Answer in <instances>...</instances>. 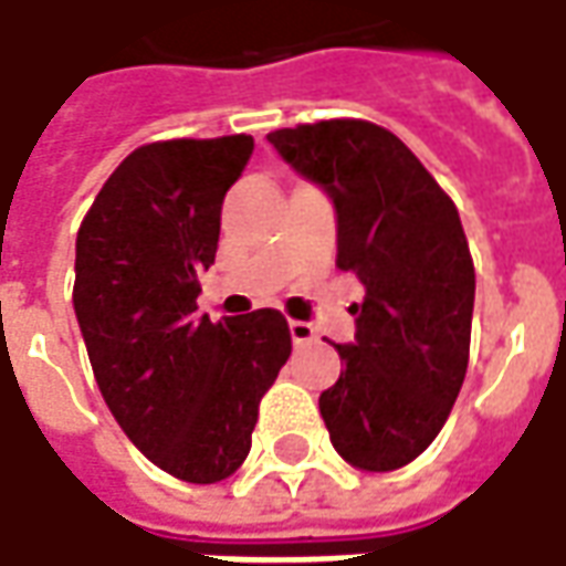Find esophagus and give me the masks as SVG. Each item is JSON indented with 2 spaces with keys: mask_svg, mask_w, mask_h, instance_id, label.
<instances>
[{
  "mask_svg": "<svg viewBox=\"0 0 566 566\" xmlns=\"http://www.w3.org/2000/svg\"><path fill=\"white\" fill-rule=\"evenodd\" d=\"M290 333H292V343L295 345H311L314 339H317L314 327L305 324V321H290Z\"/></svg>",
  "mask_w": 566,
  "mask_h": 566,
  "instance_id": "esophagus-1",
  "label": "esophagus"
}]
</instances>
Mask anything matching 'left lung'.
Returning <instances> with one entry per match:
<instances>
[{"label": "left lung", "mask_w": 566, "mask_h": 566, "mask_svg": "<svg viewBox=\"0 0 566 566\" xmlns=\"http://www.w3.org/2000/svg\"><path fill=\"white\" fill-rule=\"evenodd\" d=\"M283 161L327 189L336 268L364 283L355 343L321 392L333 449L358 470L411 464L449 420L470 358L473 258L449 192L396 133L333 117L268 133Z\"/></svg>", "instance_id": "8db88e82"}]
</instances>
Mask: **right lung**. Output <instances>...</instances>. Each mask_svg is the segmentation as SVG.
Segmentation results:
<instances>
[{
    "mask_svg": "<svg viewBox=\"0 0 566 566\" xmlns=\"http://www.w3.org/2000/svg\"><path fill=\"white\" fill-rule=\"evenodd\" d=\"M255 139H161L133 149L77 230L74 311L98 392L151 464L221 483L252 449L261 396L292 352L274 308L196 314L221 205Z\"/></svg>",
    "mask_w": 566,
    "mask_h": 566,
    "instance_id": "add662e5",
    "label": "right lung"
}]
</instances>
